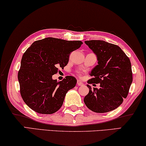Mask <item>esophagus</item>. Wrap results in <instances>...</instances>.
Wrapping results in <instances>:
<instances>
[{
  "label": "esophagus",
  "mask_w": 146,
  "mask_h": 146,
  "mask_svg": "<svg viewBox=\"0 0 146 146\" xmlns=\"http://www.w3.org/2000/svg\"><path fill=\"white\" fill-rule=\"evenodd\" d=\"M77 85H78V86H83V83L82 82H81L80 80H78V82H77Z\"/></svg>",
  "instance_id": "1"
}]
</instances>
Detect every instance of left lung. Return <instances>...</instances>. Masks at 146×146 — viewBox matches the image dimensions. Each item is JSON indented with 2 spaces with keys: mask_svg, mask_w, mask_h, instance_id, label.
<instances>
[{
  "mask_svg": "<svg viewBox=\"0 0 146 146\" xmlns=\"http://www.w3.org/2000/svg\"><path fill=\"white\" fill-rule=\"evenodd\" d=\"M85 43L97 57L98 64L90 73L93 78L88 83H100L84 98V103L92 111L104 113L113 111L126 98L133 82L131 64L120 47L102 40H86Z\"/></svg>",
  "mask_w": 146,
  "mask_h": 146,
  "instance_id": "left-lung-1",
  "label": "left lung"
}]
</instances>
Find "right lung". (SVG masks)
<instances>
[{
	"mask_svg": "<svg viewBox=\"0 0 146 146\" xmlns=\"http://www.w3.org/2000/svg\"><path fill=\"white\" fill-rule=\"evenodd\" d=\"M80 40L46 37L33 42L23 54L18 72L20 92L25 104L40 114H50L61 108L77 80L66 76L58 82L52 76L68 64L69 55L78 49Z\"/></svg>",
	"mask_w": 146,
	"mask_h": 146,
	"instance_id": "obj_1",
	"label": "right lung"
}]
</instances>
